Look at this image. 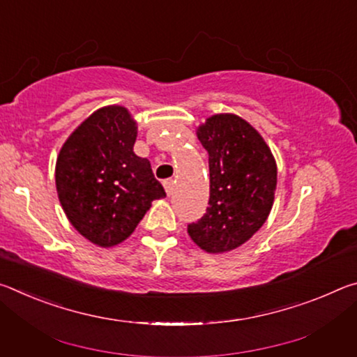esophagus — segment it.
Returning <instances> with one entry per match:
<instances>
[{"label": "esophagus", "mask_w": 357, "mask_h": 357, "mask_svg": "<svg viewBox=\"0 0 357 357\" xmlns=\"http://www.w3.org/2000/svg\"><path fill=\"white\" fill-rule=\"evenodd\" d=\"M173 185H174V181L173 179H165L164 181V187H165L167 195H172V193H173Z\"/></svg>", "instance_id": "1"}]
</instances>
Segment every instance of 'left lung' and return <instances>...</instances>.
<instances>
[{
  "label": "left lung",
  "mask_w": 357,
  "mask_h": 357,
  "mask_svg": "<svg viewBox=\"0 0 357 357\" xmlns=\"http://www.w3.org/2000/svg\"><path fill=\"white\" fill-rule=\"evenodd\" d=\"M197 135L209 155V206L187 231L209 253L233 250L268 219L277 185L275 160L263 137L236 114H214Z\"/></svg>",
  "instance_id": "left-lung-1"
}]
</instances>
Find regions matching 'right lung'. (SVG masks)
<instances>
[{"label":"right lung","mask_w":357,"mask_h":357,"mask_svg":"<svg viewBox=\"0 0 357 357\" xmlns=\"http://www.w3.org/2000/svg\"><path fill=\"white\" fill-rule=\"evenodd\" d=\"M137 124L124 107L94 112L78 126L56 160V190L72 225L100 247L123 243L164 198L148 159L134 153Z\"/></svg>","instance_id":"add662e5"}]
</instances>
